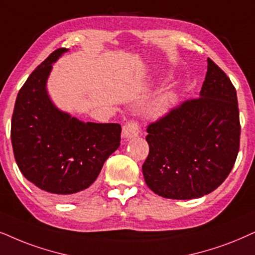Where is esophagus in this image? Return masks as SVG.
Segmentation results:
<instances>
[{
	"label": "esophagus",
	"instance_id": "esophagus-1",
	"mask_svg": "<svg viewBox=\"0 0 255 255\" xmlns=\"http://www.w3.org/2000/svg\"><path fill=\"white\" fill-rule=\"evenodd\" d=\"M139 134V128H138V124L134 123V122H128L123 127V132H122V135L125 139H131V138L137 137Z\"/></svg>",
	"mask_w": 255,
	"mask_h": 255
}]
</instances>
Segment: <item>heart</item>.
<instances>
[{
  "mask_svg": "<svg viewBox=\"0 0 255 255\" xmlns=\"http://www.w3.org/2000/svg\"><path fill=\"white\" fill-rule=\"evenodd\" d=\"M177 96L174 94V91H166L165 94L160 96L159 98L157 99L156 103L153 104V107L151 109V112L153 116H161L170 110V109L173 107L174 103H176Z\"/></svg>",
  "mask_w": 255,
  "mask_h": 255,
  "instance_id": "b5f03b06",
  "label": "heart"
}]
</instances>
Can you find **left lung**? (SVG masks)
Returning a JSON list of instances; mask_svg holds the SVG:
<instances>
[{
	"label": "left lung",
	"mask_w": 255,
	"mask_h": 255,
	"mask_svg": "<svg viewBox=\"0 0 255 255\" xmlns=\"http://www.w3.org/2000/svg\"><path fill=\"white\" fill-rule=\"evenodd\" d=\"M145 183L167 199H196L219 187L236 163L240 144L237 91L207 58L199 98L184 102L147 127Z\"/></svg>",
	"instance_id": "obj_1"
}]
</instances>
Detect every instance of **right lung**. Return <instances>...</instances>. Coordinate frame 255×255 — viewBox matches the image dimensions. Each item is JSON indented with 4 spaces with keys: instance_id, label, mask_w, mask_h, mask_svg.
<instances>
[{
    "instance_id": "right-lung-1",
    "label": "right lung",
    "mask_w": 255,
    "mask_h": 255,
    "mask_svg": "<svg viewBox=\"0 0 255 255\" xmlns=\"http://www.w3.org/2000/svg\"><path fill=\"white\" fill-rule=\"evenodd\" d=\"M68 49L55 50L18 91L11 120V144L22 174L58 199L87 192L105 160L121 145L116 123H84L56 107L47 81L55 63Z\"/></svg>"
}]
</instances>
